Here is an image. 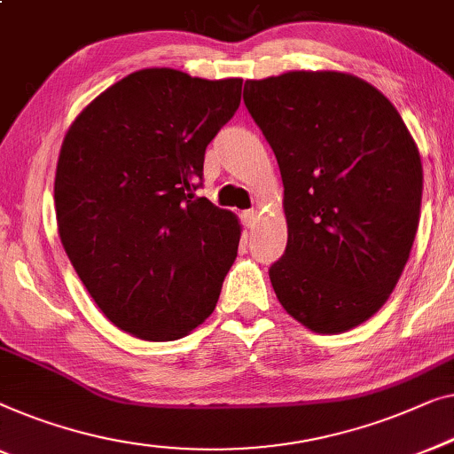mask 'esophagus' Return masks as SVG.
Returning <instances> with one entry per match:
<instances>
[{"label":"esophagus","instance_id":"esophagus-1","mask_svg":"<svg viewBox=\"0 0 454 454\" xmlns=\"http://www.w3.org/2000/svg\"><path fill=\"white\" fill-rule=\"evenodd\" d=\"M240 222H242V226L253 228L254 222H257V212H254V209H247V212L240 214Z\"/></svg>","mask_w":454,"mask_h":454}]
</instances>
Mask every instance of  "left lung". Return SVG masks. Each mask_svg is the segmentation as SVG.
<instances>
[{
  "label": "left lung",
  "instance_id": "1",
  "mask_svg": "<svg viewBox=\"0 0 454 454\" xmlns=\"http://www.w3.org/2000/svg\"><path fill=\"white\" fill-rule=\"evenodd\" d=\"M245 105L284 181L276 296L317 333L352 329L387 302L410 259L424 187L416 142L388 98L349 74L247 80Z\"/></svg>",
  "mask_w": 454,
  "mask_h": 454
}]
</instances>
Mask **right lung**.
I'll use <instances>...</instances> for the list:
<instances>
[{
    "label": "right lung",
    "mask_w": 454,
    "mask_h": 454,
    "mask_svg": "<svg viewBox=\"0 0 454 454\" xmlns=\"http://www.w3.org/2000/svg\"><path fill=\"white\" fill-rule=\"evenodd\" d=\"M240 90V78L139 69L94 98L63 139V248L108 321L139 340L172 341L206 321L234 263L239 220L195 191Z\"/></svg>",
    "instance_id": "right-lung-1"
}]
</instances>
